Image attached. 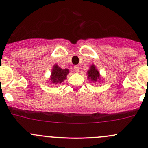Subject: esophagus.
I'll list each match as a JSON object with an SVG mask.
<instances>
[{
	"label": "esophagus",
	"instance_id": "1",
	"mask_svg": "<svg viewBox=\"0 0 148 148\" xmlns=\"http://www.w3.org/2000/svg\"><path fill=\"white\" fill-rule=\"evenodd\" d=\"M79 67L78 66H74V71H75V72H77V73H78V72H79Z\"/></svg>",
	"mask_w": 148,
	"mask_h": 148
}]
</instances>
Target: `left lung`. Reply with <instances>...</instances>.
<instances>
[{"label":"left lung","mask_w":148,"mask_h":148,"mask_svg":"<svg viewBox=\"0 0 148 148\" xmlns=\"http://www.w3.org/2000/svg\"><path fill=\"white\" fill-rule=\"evenodd\" d=\"M88 79H91L92 82H96L98 79H100V74L95 68V65H92L90 66V69L88 71Z\"/></svg>","instance_id":"obj_1"}]
</instances>
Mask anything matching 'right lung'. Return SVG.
<instances>
[{"instance_id": "obj_1", "label": "right lung", "mask_w": 148, "mask_h": 148, "mask_svg": "<svg viewBox=\"0 0 148 148\" xmlns=\"http://www.w3.org/2000/svg\"><path fill=\"white\" fill-rule=\"evenodd\" d=\"M69 73V69H62L58 65H55L52 70L51 78L50 80L53 84L62 83L64 79H66V75Z\"/></svg>"}]
</instances>
